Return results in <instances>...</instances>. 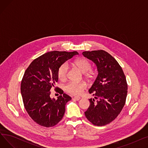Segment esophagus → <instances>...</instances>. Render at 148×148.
Returning a JSON list of instances; mask_svg holds the SVG:
<instances>
[{
	"label": "esophagus",
	"mask_w": 148,
	"mask_h": 148,
	"mask_svg": "<svg viewBox=\"0 0 148 148\" xmlns=\"http://www.w3.org/2000/svg\"><path fill=\"white\" fill-rule=\"evenodd\" d=\"M80 97H74V99H75V100H76V101H79V100H80Z\"/></svg>",
	"instance_id": "34e87169"
}]
</instances>
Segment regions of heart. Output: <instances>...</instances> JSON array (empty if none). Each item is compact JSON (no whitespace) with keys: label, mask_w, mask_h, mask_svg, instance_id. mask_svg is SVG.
Wrapping results in <instances>:
<instances>
[{"label":"heart","mask_w":148,"mask_h":148,"mask_svg":"<svg viewBox=\"0 0 148 148\" xmlns=\"http://www.w3.org/2000/svg\"><path fill=\"white\" fill-rule=\"evenodd\" d=\"M74 65L79 67L84 73H86L88 78H91L92 77L93 73L90 71L92 64L88 59L84 58L79 59L74 62ZM68 68V65L66 63L63 64L59 68L58 76L60 80L64 81L66 79ZM86 83L83 82L79 83L76 82H70L66 85L65 89L69 94L79 95L82 94L83 91L86 89Z\"/></svg>","instance_id":"obj_1"}]
</instances>
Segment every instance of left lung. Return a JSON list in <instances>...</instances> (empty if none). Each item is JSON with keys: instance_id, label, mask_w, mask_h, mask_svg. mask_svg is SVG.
I'll return each instance as SVG.
<instances>
[{"instance_id": "obj_1", "label": "left lung", "mask_w": 148, "mask_h": 148, "mask_svg": "<svg viewBox=\"0 0 148 148\" xmlns=\"http://www.w3.org/2000/svg\"><path fill=\"white\" fill-rule=\"evenodd\" d=\"M83 55L96 64L98 74L89 89L95 99L84 112L88 121L96 126H104L114 120L125 104L128 84L118 62L109 53L100 50L84 51Z\"/></svg>"}]
</instances>
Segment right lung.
I'll return each mask as SVG.
<instances>
[{"label":"right lung","instance_id":"add662e5","mask_svg":"<svg viewBox=\"0 0 148 148\" xmlns=\"http://www.w3.org/2000/svg\"><path fill=\"white\" fill-rule=\"evenodd\" d=\"M75 54L78 53H46L34 59L25 71L21 83L23 101L29 116L38 125L52 127L63 118L65 105L71 98L54 84L58 81L59 68ZM53 88L60 94L57 100L49 97Z\"/></svg>","mask_w":148,"mask_h":148}]
</instances>
